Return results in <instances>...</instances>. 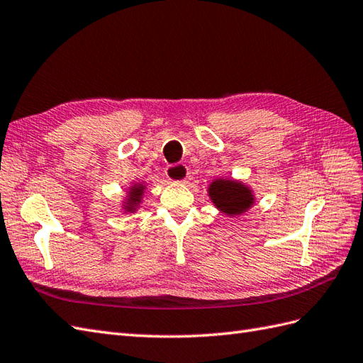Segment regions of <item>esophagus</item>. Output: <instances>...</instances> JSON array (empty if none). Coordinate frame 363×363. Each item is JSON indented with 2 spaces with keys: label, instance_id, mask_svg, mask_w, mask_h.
<instances>
[{
  "label": "esophagus",
  "instance_id": "esophagus-1",
  "mask_svg": "<svg viewBox=\"0 0 363 363\" xmlns=\"http://www.w3.org/2000/svg\"><path fill=\"white\" fill-rule=\"evenodd\" d=\"M187 174H189V170L184 164H172L165 169L167 178H169L170 181H174V182L185 181L187 179Z\"/></svg>",
  "mask_w": 363,
  "mask_h": 363
}]
</instances>
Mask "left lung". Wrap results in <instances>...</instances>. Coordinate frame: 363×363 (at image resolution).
<instances>
[{
    "label": "left lung",
    "mask_w": 363,
    "mask_h": 363,
    "mask_svg": "<svg viewBox=\"0 0 363 363\" xmlns=\"http://www.w3.org/2000/svg\"><path fill=\"white\" fill-rule=\"evenodd\" d=\"M210 198L227 215H240L253 203V194L242 184L218 179L210 185Z\"/></svg>",
    "instance_id": "obj_1"
}]
</instances>
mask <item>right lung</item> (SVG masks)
I'll return each mask as SVG.
<instances>
[{
	"instance_id": "1",
	"label": "right lung",
	"mask_w": 363,
	"mask_h": 363,
	"mask_svg": "<svg viewBox=\"0 0 363 363\" xmlns=\"http://www.w3.org/2000/svg\"><path fill=\"white\" fill-rule=\"evenodd\" d=\"M143 190H144V185H135V187L130 190V199H128V207H127V211H133L136 203L139 202V198H141L143 194Z\"/></svg>"
}]
</instances>
